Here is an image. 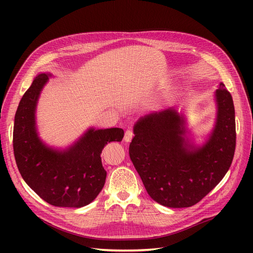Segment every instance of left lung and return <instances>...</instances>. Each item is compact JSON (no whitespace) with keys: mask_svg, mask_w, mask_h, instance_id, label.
Segmentation results:
<instances>
[{"mask_svg":"<svg viewBox=\"0 0 253 253\" xmlns=\"http://www.w3.org/2000/svg\"><path fill=\"white\" fill-rule=\"evenodd\" d=\"M51 74L42 73L23 95L14 116L13 153L23 179L43 201L57 207L81 208L102 190L106 172L100 154L104 145L121 141L125 132L90 127L65 150L48 147L37 131L38 99Z\"/></svg>","mask_w":253,"mask_h":253,"instance_id":"obj_1","label":"left lung"}]
</instances>
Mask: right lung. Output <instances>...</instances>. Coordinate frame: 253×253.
<instances>
[{
	"label": "right lung",
	"mask_w": 253,
	"mask_h": 253,
	"mask_svg": "<svg viewBox=\"0 0 253 253\" xmlns=\"http://www.w3.org/2000/svg\"><path fill=\"white\" fill-rule=\"evenodd\" d=\"M216 120L208 139L194 147L185 138L186 120L174 111L151 124L138 122L128 154L149 195L169 208H187L223 179L235 151V115L224 83L215 91Z\"/></svg>",
	"instance_id": "add662e5"
}]
</instances>
